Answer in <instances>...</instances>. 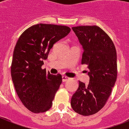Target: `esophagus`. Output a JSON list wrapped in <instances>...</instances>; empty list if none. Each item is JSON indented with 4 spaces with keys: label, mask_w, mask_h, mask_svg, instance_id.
Returning <instances> with one entry per match:
<instances>
[{
    "label": "esophagus",
    "mask_w": 129,
    "mask_h": 129,
    "mask_svg": "<svg viewBox=\"0 0 129 129\" xmlns=\"http://www.w3.org/2000/svg\"><path fill=\"white\" fill-rule=\"evenodd\" d=\"M68 80H70V78H68V77L65 76H62V81L63 82H66V81H68Z\"/></svg>",
    "instance_id": "34e87169"
}]
</instances>
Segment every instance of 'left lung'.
I'll return each instance as SVG.
<instances>
[{
	"instance_id": "left-lung-1",
	"label": "left lung",
	"mask_w": 129,
	"mask_h": 129,
	"mask_svg": "<svg viewBox=\"0 0 129 129\" xmlns=\"http://www.w3.org/2000/svg\"><path fill=\"white\" fill-rule=\"evenodd\" d=\"M83 48L82 64L88 65V84L79 81L71 99L75 112L84 116L98 112L105 105L117 77L116 51L110 37L98 26L72 28Z\"/></svg>"
}]
</instances>
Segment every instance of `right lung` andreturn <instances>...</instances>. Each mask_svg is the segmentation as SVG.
I'll list each match as a JSON object with an SVG mask.
<instances>
[{
    "label": "right lung",
    "instance_id": "right-lung-1",
    "mask_svg": "<svg viewBox=\"0 0 129 129\" xmlns=\"http://www.w3.org/2000/svg\"><path fill=\"white\" fill-rule=\"evenodd\" d=\"M70 27L37 24L26 29L13 51L11 77L15 90L26 108L34 113L46 112L62 82L60 74L42 69L53 44L68 35Z\"/></svg>",
    "mask_w": 129,
    "mask_h": 129
}]
</instances>
